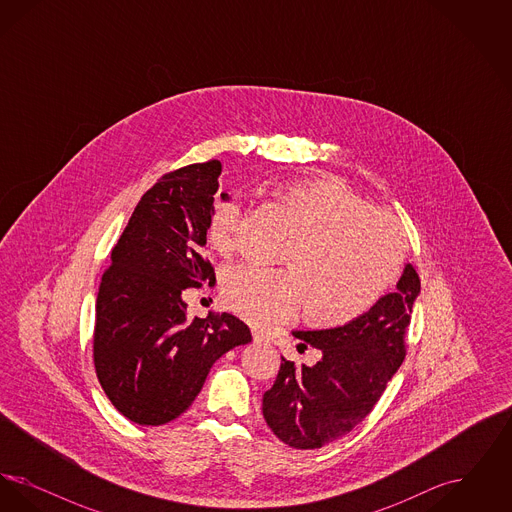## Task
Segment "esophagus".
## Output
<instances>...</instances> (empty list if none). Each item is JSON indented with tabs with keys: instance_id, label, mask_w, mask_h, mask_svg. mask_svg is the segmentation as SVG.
<instances>
[{
	"instance_id": "esophagus-1",
	"label": "esophagus",
	"mask_w": 512,
	"mask_h": 512,
	"mask_svg": "<svg viewBox=\"0 0 512 512\" xmlns=\"http://www.w3.org/2000/svg\"><path fill=\"white\" fill-rule=\"evenodd\" d=\"M253 341H255V343H263V341H265L263 332H259V330H253Z\"/></svg>"
}]
</instances>
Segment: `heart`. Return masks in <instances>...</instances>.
<instances>
[{"mask_svg":"<svg viewBox=\"0 0 512 512\" xmlns=\"http://www.w3.org/2000/svg\"><path fill=\"white\" fill-rule=\"evenodd\" d=\"M290 211L297 238L282 261L292 268L234 265L220 280L226 309L253 324L292 317L305 303L317 326H341L368 313L399 278L405 240L395 222L374 213L361 195L332 176L288 180L274 188ZM240 209L217 201L207 240L219 251L234 245Z\"/></svg>","mask_w":512,"mask_h":512,"instance_id":"1","label":"heart"}]
</instances>
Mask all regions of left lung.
<instances>
[{"instance_id": "left-lung-1", "label": "left lung", "mask_w": 512, "mask_h": 512, "mask_svg": "<svg viewBox=\"0 0 512 512\" xmlns=\"http://www.w3.org/2000/svg\"><path fill=\"white\" fill-rule=\"evenodd\" d=\"M395 288L347 324L293 330L299 345L315 347L320 359L313 366L282 359L263 395V416L276 438L295 449H318L365 420L405 359L403 338L420 295L413 265H405Z\"/></svg>"}]
</instances>
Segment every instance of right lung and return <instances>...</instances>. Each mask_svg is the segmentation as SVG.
<instances>
[{"instance_id":"obj_1","label":"right lung","mask_w":512,"mask_h":512,"mask_svg":"<svg viewBox=\"0 0 512 512\" xmlns=\"http://www.w3.org/2000/svg\"><path fill=\"white\" fill-rule=\"evenodd\" d=\"M220 161L165 174L136 205L99 284L94 365L119 413L161 426L184 413L215 361L251 341L228 313L188 317L182 292L215 284L201 257ZM222 201L230 195L220 194Z\"/></svg>"}]
</instances>
